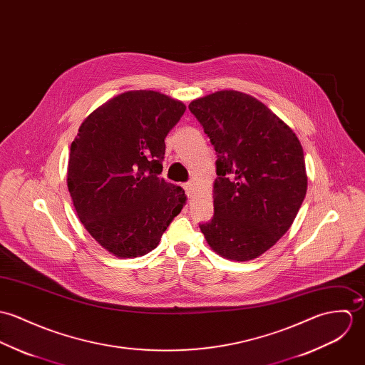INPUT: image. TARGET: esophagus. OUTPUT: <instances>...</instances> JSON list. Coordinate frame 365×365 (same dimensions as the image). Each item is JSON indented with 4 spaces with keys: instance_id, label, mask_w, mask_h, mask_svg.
Returning a JSON list of instances; mask_svg holds the SVG:
<instances>
[{
    "instance_id": "34e87169",
    "label": "esophagus",
    "mask_w": 365,
    "mask_h": 365,
    "mask_svg": "<svg viewBox=\"0 0 365 365\" xmlns=\"http://www.w3.org/2000/svg\"><path fill=\"white\" fill-rule=\"evenodd\" d=\"M183 187H185V190H186L187 197H193V195H195V185H193L192 182H189V183H186Z\"/></svg>"
}]
</instances>
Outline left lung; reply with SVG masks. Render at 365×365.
Listing matches in <instances>:
<instances>
[{
  "label": "left lung",
  "instance_id": "left-lung-1",
  "mask_svg": "<svg viewBox=\"0 0 365 365\" xmlns=\"http://www.w3.org/2000/svg\"><path fill=\"white\" fill-rule=\"evenodd\" d=\"M190 112L217 153L214 215L200 230L220 256L247 262L277 242L305 199L308 178L295 133L256 98L218 91Z\"/></svg>",
  "mask_w": 365,
  "mask_h": 365
}]
</instances>
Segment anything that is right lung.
I'll return each instance as SVG.
<instances>
[{"mask_svg":"<svg viewBox=\"0 0 365 365\" xmlns=\"http://www.w3.org/2000/svg\"><path fill=\"white\" fill-rule=\"evenodd\" d=\"M186 106L155 91H128L83 122L70 148L67 186L91 237L118 257L158 246L186 195L160 178L165 137Z\"/></svg>","mask_w":365,"mask_h":365,"instance_id":"obj_1","label":"right lung"}]
</instances>
